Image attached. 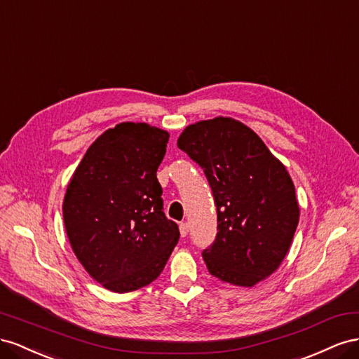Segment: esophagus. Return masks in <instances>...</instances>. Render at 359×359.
<instances>
[{"label":"esophagus","mask_w":359,"mask_h":359,"mask_svg":"<svg viewBox=\"0 0 359 359\" xmlns=\"http://www.w3.org/2000/svg\"><path fill=\"white\" fill-rule=\"evenodd\" d=\"M179 230H180V236L182 238H187L188 233H189V224L188 222H180Z\"/></svg>","instance_id":"obj_1"}]
</instances>
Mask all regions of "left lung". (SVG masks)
<instances>
[{
    "instance_id": "left-lung-1",
    "label": "left lung",
    "mask_w": 359,
    "mask_h": 359,
    "mask_svg": "<svg viewBox=\"0 0 359 359\" xmlns=\"http://www.w3.org/2000/svg\"><path fill=\"white\" fill-rule=\"evenodd\" d=\"M177 146L204 170L218 233L203 251L221 281L252 287L280 268L299 222L294 185L284 163L255 132L231 117L185 128Z\"/></svg>"
}]
</instances>
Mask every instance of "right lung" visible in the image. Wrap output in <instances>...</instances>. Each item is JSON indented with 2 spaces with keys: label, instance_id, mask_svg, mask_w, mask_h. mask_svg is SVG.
<instances>
[{
  "label": "right lung",
  "instance_id": "right-lung-1",
  "mask_svg": "<svg viewBox=\"0 0 359 359\" xmlns=\"http://www.w3.org/2000/svg\"><path fill=\"white\" fill-rule=\"evenodd\" d=\"M170 134L123 121L88 147L67 185L63 218L70 247L91 278L116 293L155 281L176 247L156 177Z\"/></svg>",
  "mask_w": 359,
  "mask_h": 359
}]
</instances>
